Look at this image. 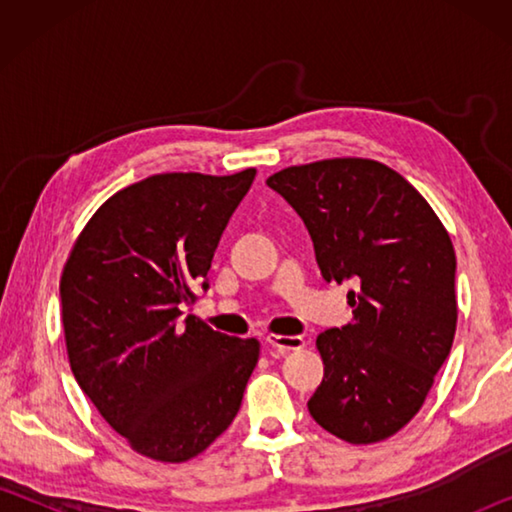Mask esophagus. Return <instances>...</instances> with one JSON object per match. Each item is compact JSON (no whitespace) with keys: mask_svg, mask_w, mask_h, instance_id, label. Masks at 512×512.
<instances>
[{"mask_svg":"<svg viewBox=\"0 0 512 512\" xmlns=\"http://www.w3.org/2000/svg\"><path fill=\"white\" fill-rule=\"evenodd\" d=\"M266 345H268V348H271V352L282 354V352H289V350L305 348V339H302V336L268 334V336H266Z\"/></svg>","mask_w":512,"mask_h":512,"instance_id":"34e87169","label":"esophagus"}]
</instances>
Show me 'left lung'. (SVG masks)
I'll use <instances>...</instances> for the list:
<instances>
[{
  "label": "left lung",
  "instance_id": "8db88e82",
  "mask_svg": "<svg viewBox=\"0 0 512 512\" xmlns=\"http://www.w3.org/2000/svg\"><path fill=\"white\" fill-rule=\"evenodd\" d=\"M305 221L325 282H354V320L316 339L325 377L311 418L352 445L386 440L411 422L456 332V255L445 225L409 180L366 158L273 173Z\"/></svg>",
  "mask_w": 512,
  "mask_h": 512
}]
</instances>
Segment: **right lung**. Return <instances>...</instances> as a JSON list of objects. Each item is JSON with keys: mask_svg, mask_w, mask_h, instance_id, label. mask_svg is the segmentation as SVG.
<instances>
[{"mask_svg": "<svg viewBox=\"0 0 512 512\" xmlns=\"http://www.w3.org/2000/svg\"><path fill=\"white\" fill-rule=\"evenodd\" d=\"M255 173H158L128 185L94 212L65 262L69 366L103 420L153 461L205 452L235 420L257 366V339L185 316Z\"/></svg>", "mask_w": 512, "mask_h": 512, "instance_id": "1", "label": "right lung"}]
</instances>
